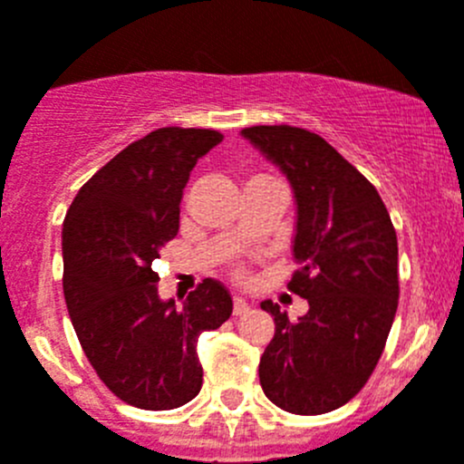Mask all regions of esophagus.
I'll return each mask as SVG.
<instances>
[{
  "instance_id": "obj_1",
  "label": "esophagus",
  "mask_w": 464,
  "mask_h": 464,
  "mask_svg": "<svg viewBox=\"0 0 464 464\" xmlns=\"http://www.w3.org/2000/svg\"><path fill=\"white\" fill-rule=\"evenodd\" d=\"M248 310H250L248 301H244V298L235 295V301H232V314H235V316H244Z\"/></svg>"
}]
</instances>
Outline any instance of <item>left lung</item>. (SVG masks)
Here are the masks:
<instances>
[{
    "mask_svg": "<svg viewBox=\"0 0 464 464\" xmlns=\"http://www.w3.org/2000/svg\"><path fill=\"white\" fill-rule=\"evenodd\" d=\"M289 179L295 200L289 289L310 310L298 321L271 301L276 334L259 382L277 408L324 414L364 387L399 307V244L376 187L319 134L289 125L241 130Z\"/></svg>",
    "mask_w": 464,
    "mask_h": 464,
    "instance_id": "1",
    "label": "left lung"
}]
</instances>
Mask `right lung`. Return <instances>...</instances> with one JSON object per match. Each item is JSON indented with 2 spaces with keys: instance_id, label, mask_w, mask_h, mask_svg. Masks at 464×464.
<instances>
[{
  "instance_id": "right-lung-1",
  "label": "right lung",
  "mask_w": 464,
  "mask_h": 464,
  "mask_svg": "<svg viewBox=\"0 0 464 464\" xmlns=\"http://www.w3.org/2000/svg\"><path fill=\"white\" fill-rule=\"evenodd\" d=\"M223 134L161 127L97 170L63 220V294L100 381L140 410H173L202 387L198 337L232 314V295L202 280L182 305L159 295L152 262L178 237L198 159Z\"/></svg>"
}]
</instances>
